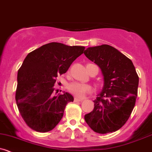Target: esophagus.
Here are the masks:
<instances>
[{
    "instance_id": "1",
    "label": "esophagus",
    "mask_w": 152,
    "mask_h": 152,
    "mask_svg": "<svg viewBox=\"0 0 152 152\" xmlns=\"http://www.w3.org/2000/svg\"><path fill=\"white\" fill-rule=\"evenodd\" d=\"M83 101V99H79L77 98V97H75L74 98V102H82Z\"/></svg>"
}]
</instances>
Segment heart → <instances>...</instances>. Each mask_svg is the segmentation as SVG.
Listing matches in <instances>:
<instances>
[{"instance_id":"1","label":"heart","mask_w":152,"mask_h":152,"mask_svg":"<svg viewBox=\"0 0 152 152\" xmlns=\"http://www.w3.org/2000/svg\"><path fill=\"white\" fill-rule=\"evenodd\" d=\"M89 64H87V66ZM68 89L71 94H73L76 97H83L87 93L92 92V88L89 84L74 81L68 84Z\"/></svg>"}]
</instances>
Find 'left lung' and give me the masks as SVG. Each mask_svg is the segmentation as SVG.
<instances>
[{
  "label": "left lung",
  "instance_id": "8db88e82",
  "mask_svg": "<svg viewBox=\"0 0 152 152\" xmlns=\"http://www.w3.org/2000/svg\"><path fill=\"white\" fill-rule=\"evenodd\" d=\"M84 55L101 69L103 91L84 119L95 132H115L124 125L135 105L139 78L131 60L111 46L89 47Z\"/></svg>",
  "mask_w": 152,
  "mask_h": 152
}]
</instances>
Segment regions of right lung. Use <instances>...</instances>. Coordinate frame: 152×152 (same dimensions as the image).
<instances>
[{"label": "right lung", "instance_id": "1", "mask_svg": "<svg viewBox=\"0 0 152 152\" xmlns=\"http://www.w3.org/2000/svg\"><path fill=\"white\" fill-rule=\"evenodd\" d=\"M85 47L52 42L30 52L17 73L15 100L27 125L39 132L53 130L61 120L71 94H54L57 77L66 73Z\"/></svg>", "mask_w": 152, "mask_h": 152}]
</instances>
